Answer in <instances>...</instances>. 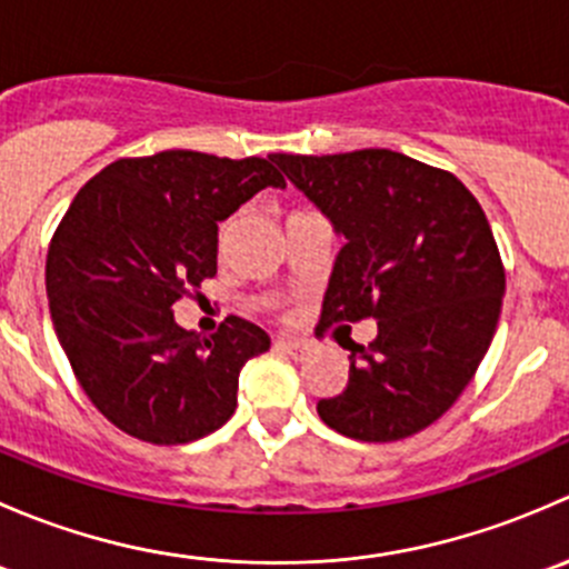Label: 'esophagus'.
<instances>
[{
  "label": "esophagus",
  "instance_id": "esophagus-1",
  "mask_svg": "<svg viewBox=\"0 0 569 569\" xmlns=\"http://www.w3.org/2000/svg\"><path fill=\"white\" fill-rule=\"evenodd\" d=\"M278 347H283L295 360H306L311 355V343L297 341V338H278Z\"/></svg>",
  "mask_w": 569,
  "mask_h": 569
}]
</instances>
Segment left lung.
Returning <instances> with one entry per match:
<instances>
[{
  "instance_id": "1",
  "label": "left lung",
  "mask_w": 569,
  "mask_h": 569,
  "mask_svg": "<svg viewBox=\"0 0 569 569\" xmlns=\"http://www.w3.org/2000/svg\"><path fill=\"white\" fill-rule=\"evenodd\" d=\"M269 159L347 239L319 332L377 319L375 341L349 355L347 388L319 399V418L363 443L421 432L473 380L501 317L507 274L479 200L457 176L388 148Z\"/></svg>"
}]
</instances>
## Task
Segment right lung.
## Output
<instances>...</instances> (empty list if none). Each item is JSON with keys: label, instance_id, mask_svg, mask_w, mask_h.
<instances>
[{"label": "right lung", "instance_id": "obj_1", "mask_svg": "<svg viewBox=\"0 0 569 569\" xmlns=\"http://www.w3.org/2000/svg\"><path fill=\"white\" fill-rule=\"evenodd\" d=\"M267 187L269 159L162 151L90 178L57 226L46 295L60 347L101 416L146 443H192L237 410L239 371L269 336L228 317L211 338L173 302L217 274V222Z\"/></svg>", "mask_w": 569, "mask_h": 569}]
</instances>
